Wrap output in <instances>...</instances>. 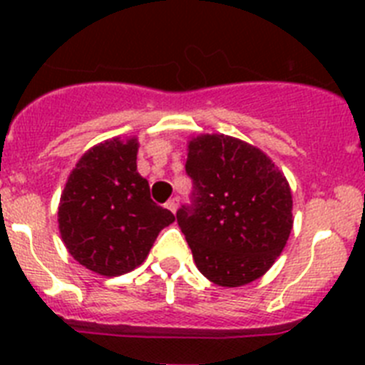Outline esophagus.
Returning <instances> with one entry per match:
<instances>
[{
    "instance_id": "1",
    "label": "esophagus",
    "mask_w": 365,
    "mask_h": 365,
    "mask_svg": "<svg viewBox=\"0 0 365 365\" xmlns=\"http://www.w3.org/2000/svg\"><path fill=\"white\" fill-rule=\"evenodd\" d=\"M166 208H168V210H170V212H173V214H175L177 208H179V199H177V197L170 199V201L166 202Z\"/></svg>"
}]
</instances>
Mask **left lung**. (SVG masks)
<instances>
[{
  "instance_id": "1",
  "label": "left lung",
  "mask_w": 365,
  "mask_h": 365,
  "mask_svg": "<svg viewBox=\"0 0 365 365\" xmlns=\"http://www.w3.org/2000/svg\"><path fill=\"white\" fill-rule=\"evenodd\" d=\"M193 205L177 212L199 272L219 287L259 279L292 230L289 180L265 151L241 138L202 133L188 140Z\"/></svg>"
}]
</instances>
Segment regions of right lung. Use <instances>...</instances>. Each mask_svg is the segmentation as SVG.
<instances>
[{
    "label": "right lung",
    "mask_w": 365,
    "mask_h": 365,
    "mask_svg": "<svg viewBox=\"0 0 365 365\" xmlns=\"http://www.w3.org/2000/svg\"><path fill=\"white\" fill-rule=\"evenodd\" d=\"M137 137H113L78 159L58 205V230L71 256L100 276L131 272L175 215L155 205L137 172Z\"/></svg>",
    "instance_id": "add662e5"
}]
</instances>
